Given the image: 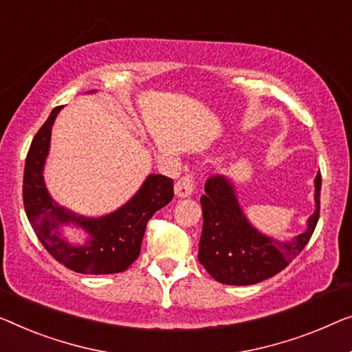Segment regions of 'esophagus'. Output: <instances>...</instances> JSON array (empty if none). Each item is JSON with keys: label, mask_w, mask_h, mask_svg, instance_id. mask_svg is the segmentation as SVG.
Masks as SVG:
<instances>
[{"label": "esophagus", "mask_w": 352, "mask_h": 352, "mask_svg": "<svg viewBox=\"0 0 352 352\" xmlns=\"http://www.w3.org/2000/svg\"><path fill=\"white\" fill-rule=\"evenodd\" d=\"M174 191L178 197L191 196L194 191V177L191 174H186L185 177H182L180 180L175 183Z\"/></svg>", "instance_id": "34e87169"}]
</instances>
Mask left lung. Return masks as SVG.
Listing matches in <instances>:
<instances>
[{"label":"left lung","mask_w":352,"mask_h":352,"mask_svg":"<svg viewBox=\"0 0 352 352\" xmlns=\"http://www.w3.org/2000/svg\"><path fill=\"white\" fill-rule=\"evenodd\" d=\"M321 174L314 178L316 210L305 232L287 242L256 230L240 208L234 183L223 175L210 177L202 194L204 226L197 259L214 280L230 286H248L280 274L310 242L319 219Z\"/></svg>","instance_id":"1"}]
</instances>
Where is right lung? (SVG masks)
Listing matches in <instances>:
<instances>
[{
    "mask_svg": "<svg viewBox=\"0 0 352 352\" xmlns=\"http://www.w3.org/2000/svg\"><path fill=\"white\" fill-rule=\"evenodd\" d=\"M61 106L52 110L41 126L25 160L23 206L39 242L54 258L77 274L109 275L124 272L140 253L148 219L174 197V180L151 174L123 207L101 218L77 217L50 197L44 183V164L49 155L52 126ZM72 222L91 235L83 247H76L60 235V228Z\"/></svg>",
    "mask_w": 352,
    "mask_h": 352,
    "instance_id": "obj_1",
    "label": "right lung"
}]
</instances>
